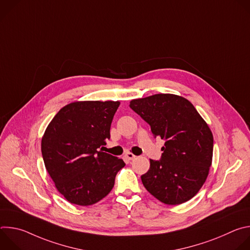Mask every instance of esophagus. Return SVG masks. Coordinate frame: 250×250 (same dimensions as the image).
I'll use <instances>...</instances> for the list:
<instances>
[{"label":"esophagus","mask_w":250,"mask_h":250,"mask_svg":"<svg viewBox=\"0 0 250 250\" xmlns=\"http://www.w3.org/2000/svg\"><path fill=\"white\" fill-rule=\"evenodd\" d=\"M125 157L126 159H128V160H132V159H134L136 156H135L134 154H132L131 152H126V153L125 154Z\"/></svg>","instance_id":"1"}]
</instances>
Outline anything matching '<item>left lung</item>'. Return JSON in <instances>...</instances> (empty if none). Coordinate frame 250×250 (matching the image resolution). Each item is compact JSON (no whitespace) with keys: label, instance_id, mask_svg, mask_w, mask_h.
Listing matches in <instances>:
<instances>
[{"label":"left lung","instance_id":"obj_1","mask_svg":"<svg viewBox=\"0 0 250 250\" xmlns=\"http://www.w3.org/2000/svg\"><path fill=\"white\" fill-rule=\"evenodd\" d=\"M129 106L150 125L154 137L165 140L161 159H150L142 184L166 205L191 200L211 165L213 137L208 124L191 102L173 94L135 99Z\"/></svg>","mask_w":250,"mask_h":250}]
</instances>
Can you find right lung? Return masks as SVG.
<instances>
[{"label": "right lung", "instance_id": "right-lung-1", "mask_svg": "<svg viewBox=\"0 0 250 250\" xmlns=\"http://www.w3.org/2000/svg\"><path fill=\"white\" fill-rule=\"evenodd\" d=\"M120 102L80 101L55 115L42 139L45 168L71 204L90 206L108 195L125 162L103 152ZM101 149L100 150L99 148Z\"/></svg>", "mask_w": 250, "mask_h": 250}]
</instances>
